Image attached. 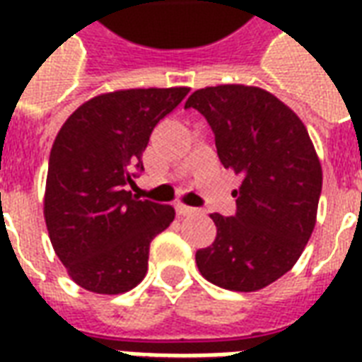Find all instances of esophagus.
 Masks as SVG:
<instances>
[{
	"label": "esophagus",
	"instance_id": "1",
	"mask_svg": "<svg viewBox=\"0 0 362 362\" xmlns=\"http://www.w3.org/2000/svg\"><path fill=\"white\" fill-rule=\"evenodd\" d=\"M197 209H194V207H188V205H184V204H178L176 205V213L178 215H182V217H186V215H194Z\"/></svg>",
	"mask_w": 362,
	"mask_h": 362
}]
</instances>
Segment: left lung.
Segmentation results:
<instances>
[{"label": "left lung", "instance_id": "left-lung-1", "mask_svg": "<svg viewBox=\"0 0 362 362\" xmlns=\"http://www.w3.org/2000/svg\"><path fill=\"white\" fill-rule=\"evenodd\" d=\"M215 134L225 168L243 174L236 213H213L217 236L196 252L205 279L228 291L267 287L295 266L316 225L322 166L295 112L258 87L217 85L186 100Z\"/></svg>", "mask_w": 362, "mask_h": 362}]
</instances>
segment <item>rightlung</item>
Instances as JSON below:
<instances>
[{
	"label": "right lung",
	"instance_id": "obj_1",
	"mask_svg": "<svg viewBox=\"0 0 362 362\" xmlns=\"http://www.w3.org/2000/svg\"><path fill=\"white\" fill-rule=\"evenodd\" d=\"M188 87L98 95L66 119L52 145L44 219L69 277L90 293L119 295L147 273L151 240L174 221L173 205L132 196L151 132Z\"/></svg>",
	"mask_w": 362,
	"mask_h": 362
}]
</instances>
